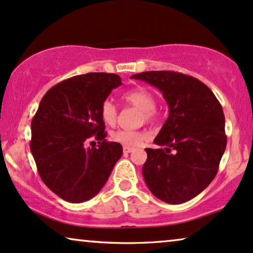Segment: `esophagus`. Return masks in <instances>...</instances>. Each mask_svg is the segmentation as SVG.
I'll return each instance as SVG.
<instances>
[{
	"label": "esophagus",
	"mask_w": 253,
	"mask_h": 253,
	"mask_svg": "<svg viewBox=\"0 0 253 253\" xmlns=\"http://www.w3.org/2000/svg\"><path fill=\"white\" fill-rule=\"evenodd\" d=\"M133 151V147H130V146H124L123 147V152L124 153H130V152H132Z\"/></svg>",
	"instance_id": "esophagus-1"
}]
</instances>
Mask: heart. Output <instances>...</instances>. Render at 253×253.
I'll return each mask as SVG.
<instances>
[{"mask_svg": "<svg viewBox=\"0 0 253 253\" xmlns=\"http://www.w3.org/2000/svg\"><path fill=\"white\" fill-rule=\"evenodd\" d=\"M123 100L127 104L133 106L142 110V120L146 122H153L158 117V111L156 109V97L150 90L145 88H136V89L126 91L123 95ZM100 116L107 126H115L119 117V109L113 101L106 100L101 104ZM147 138V133L144 131L132 130H117L111 133V139L114 142L122 144L124 146H137L143 140Z\"/></svg>", "mask_w": 253, "mask_h": 253, "instance_id": "b5f03b06", "label": "heart"}]
</instances>
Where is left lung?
Returning a JSON list of instances; mask_svg holds the SVG:
<instances>
[{
    "label": "left lung",
    "mask_w": 253,
    "mask_h": 253,
    "mask_svg": "<svg viewBox=\"0 0 253 253\" xmlns=\"http://www.w3.org/2000/svg\"><path fill=\"white\" fill-rule=\"evenodd\" d=\"M131 78L158 88L169 111L155 138V144L165 149H145L144 180L164 202L189 201L212 181L225 151L222 106L205 84L189 75L151 71Z\"/></svg>",
    "instance_id": "1"
}]
</instances>
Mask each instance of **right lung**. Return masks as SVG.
<instances>
[{"label": "right lung", "instance_id": "add662e5", "mask_svg": "<svg viewBox=\"0 0 253 253\" xmlns=\"http://www.w3.org/2000/svg\"><path fill=\"white\" fill-rule=\"evenodd\" d=\"M121 84L113 73L77 75L52 87L39 103L31 122V153L42 182L65 201L94 198L122 157L120 143L104 139L100 116L101 104ZM91 135L100 145L86 149Z\"/></svg>", "mask_w": 253, "mask_h": 253}]
</instances>
